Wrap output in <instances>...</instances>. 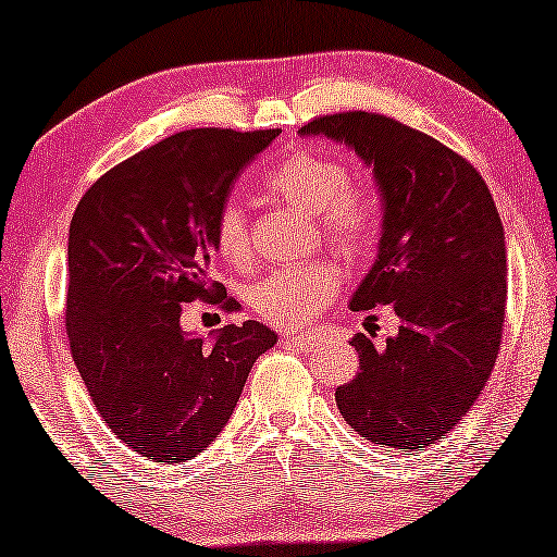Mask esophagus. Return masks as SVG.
I'll use <instances>...</instances> for the list:
<instances>
[{
    "instance_id": "1",
    "label": "esophagus",
    "mask_w": 557,
    "mask_h": 557,
    "mask_svg": "<svg viewBox=\"0 0 557 557\" xmlns=\"http://www.w3.org/2000/svg\"><path fill=\"white\" fill-rule=\"evenodd\" d=\"M289 347H297V350H310L314 345V339L310 335H300V332H295V335H285L282 337Z\"/></svg>"
}]
</instances>
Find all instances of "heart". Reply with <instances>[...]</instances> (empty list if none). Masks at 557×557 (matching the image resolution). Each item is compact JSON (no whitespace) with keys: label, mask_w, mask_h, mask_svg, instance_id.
<instances>
[{"label":"heart","mask_w":557,"mask_h":557,"mask_svg":"<svg viewBox=\"0 0 557 557\" xmlns=\"http://www.w3.org/2000/svg\"><path fill=\"white\" fill-rule=\"evenodd\" d=\"M272 197L318 218V227L345 250H360L377 230V210L364 189L350 185V170L318 152H295L264 177ZM214 247L232 268L250 262L247 214L227 202L214 222ZM339 289V275L330 262L289 264L272 270L250 287V305L262 320L280 327H297L312 320Z\"/></svg>","instance_id":"heart-1"}]
</instances>
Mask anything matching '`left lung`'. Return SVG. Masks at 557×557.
<instances>
[{"label":"left lung","mask_w":557,"mask_h":557,"mask_svg":"<svg viewBox=\"0 0 557 557\" xmlns=\"http://www.w3.org/2000/svg\"><path fill=\"white\" fill-rule=\"evenodd\" d=\"M300 135L350 145L375 172L383 237L350 307L393 305L403 320L385 347L352 337L360 372L335 389L337 408L380 447L440 443L478 400L503 343L508 260L491 189L462 154L385 114H322Z\"/></svg>","instance_id":"1"}]
</instances>
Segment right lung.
I'll return each mask as SVG.
<instances>
[{
  "label": "right lung",
  "mask_w": 557,
  "mask_h": 557,
  "mask_svg": "<svg viewBox=\"0 0 557 557\" xmlns=\"http://www.w3.org/2000/svg\"><path fill=\"white\" fill-rule=\"evenodd\" d=\"M280 129H185L104 172L70 225L66 337L107 428L154 462L197 458L277 343L260 322L210 343L180 327L185 302L237 312L212 280L214 222L255 154Z\"/></svg>",
  "instance_id": "1"
}]
</instances>
